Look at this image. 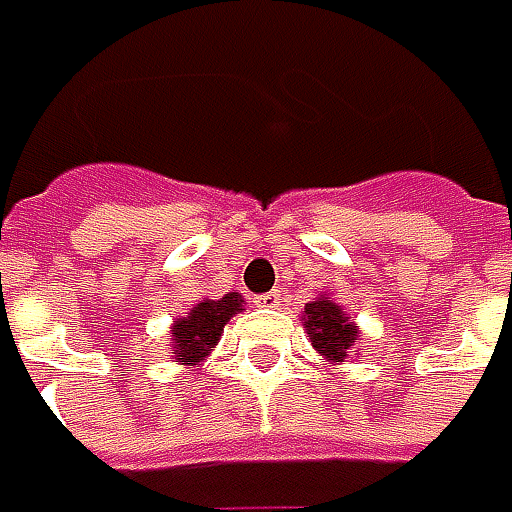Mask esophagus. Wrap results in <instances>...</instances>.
Wrapping results in <instances>:
<instances>
[{
  "label": "esophagus",
  "mask_w": 512,
  "mask_h": 512,
  "mask_svg": "<svg viewBox=\"0 0 512 512\" xmlns=\"http://www.w3.org/2000/svg\"><path fill=\"white\" fill-rule=\"evenodd\" d=\"M252 303H255L257 309H277L280 306V294L277 291H266V294H257Z\"/></svg>",
  "instance_id": "1"
}]
</instances>
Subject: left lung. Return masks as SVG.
I'll return each instance as SVG.
<instances>
[{
  "mask_svg": "<svg viewBox=\"0 0 512 512\" xmlns=\"http://www.w3.org/2000/svg\"><path fill=\"white\" fill-rule=\"evenodd\" d=\"M303 326L309 331V340L314 351L328 362H345L348 351L357 345L360 328L351 323V317H345L343 306H337L331 297L320 294L311 303H306V314H303Z\"/></svg>",
  "mask_w": 512,
  "mask_h": 512,
  "instance_id": "1",
  "label": "left lung"
}]
</instances>
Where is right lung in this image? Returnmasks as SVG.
<instances>
[{"instance_id":"add662e5","label":"right lung","mask_w":512,"mask_h":512,"mask_svg":"<svg viewBox=\"0 0 512 512\" xmlns=\"http://www.w3.org/2000/svg\"><path fill=\"white\" fill-rule=\"evenodd\" d=\"M243 311V297L238 291L223 294L221 300H201L186 317L172 323V362L178 365H198L212 354L223 334V326L232 314Z\"/></svg>"}]
</instances>
